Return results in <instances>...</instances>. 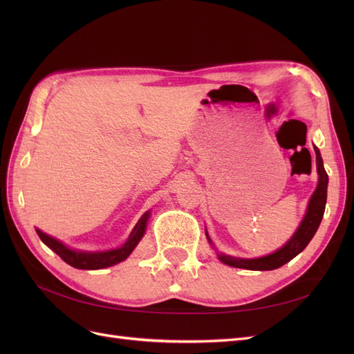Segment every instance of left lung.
<instances>
[{
  "label": "left lung",
  "mask_w": 354,
  "mask_h": 354,
  "mask_svg": "<svg viewBox=\"0 0 354 354\" xmlns=\"http://www.w3.org/2000/svg\"><path fill=\"white\" fill-rule=\"evenodd\" d=\"M315 147V153H316V169H317V186L313 192L312 198L308 201L307 211L304 214V217L299 223V226L297 227L295 233L291 236L285 245H282L279 250H276L272 254H267L263 257H259V259H239V257H232L226 254H220L217 252L218 260L224 264H227L230 267H238V269H246V270H274L279 269L283 264L288 261H291L294 257H297L299 252H301L308 242L313 239L315 233L319 229V224L322 221L324 212H325V205H326V190H328V174L324 168V160L322 156H320L319 149ZM207 239L212 245L208 233Z\"/></svg>",
  "instance_id": "8db88e82"
}]
</instances>
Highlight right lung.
<instances>
[{
    "instance_id": "add662e5",
    "label": "right lung",
    "mask_w": 354,
    "mask_h": 354,
    "mask_svg": "<svg viewBox=\"0 0 354 354\" xmlns=\"http://www.w3.org/2000/svg\"><path fill=\"white\" fill-rule=\"evenodd\" d=\"M149 217H151V211H146L142 216V218L137 221L127 242L122 243L121 246H118V248L108 250V251H81V250L69 248L68 245L60 242L56 238L50 236V234L44 232H41L39 229H35V230L38 233L39 239L69 266L81 270H99V269H104V267L115 266L128 259V255L134 251L138 242H140L142 238L145 236Z\"/></svg>"
}]
</instances>
